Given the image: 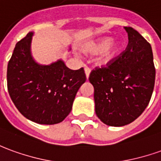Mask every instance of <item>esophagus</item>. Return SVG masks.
<instances>
[{"instance_id": "obj_1", "label": "esophagus", "mask_w": 161, "mask_h": 161, "mask_svg": "<svg viewBox=\"0 0 161 161\" xmlns=\"http://www.w3.org/2000/svg\"><path fill=\"white\" fill-rule=\"evenodd\" d=\"M84 72H85L86 77H87V79H88L89 76H90V72H91V69H90V68H88V67L84 68Z\"/></svg>"}]
</instances>
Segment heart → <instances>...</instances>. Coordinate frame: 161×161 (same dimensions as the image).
Returning <instances> with one entry per match:
<instances>
[{"label":"heart","mask_w":161,"mask_h":161,"mask_svg":"<svg viewBox=\"0 0 161 161\" xmlns=\"http://www.w3.org/2000/svg\"><path fill=\"white\" fill-rule=\"evenodd\" d=\"M122 43L119 41L112 42V37H105L97 39L89 42L84 47V51L88 54L101 53L97 59V65H106L113 61L122 50Z\"/></svg>","instance_id":"1"}]
</instances>
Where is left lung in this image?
I'll return each instance as SVG.
<instances>
[{
	"mask_svg": "<svg viewBox=\"0 0 161 161\" xmlns=\"http://www.w3.org/2000/svg\"><path fill=\"white\" fill-rule=\"evenodd\" d=\"M128 45L106 66L89 77L94 87L95 112L103 123L123 126L139 118L150 102L155 67L150 43L131 27H125Z\"/></svg>",
	"mask_w": 161,
	"mask_h": 161,
	"instance_id": "8db88e82",
	"label": "left lung"
}]
</instances>
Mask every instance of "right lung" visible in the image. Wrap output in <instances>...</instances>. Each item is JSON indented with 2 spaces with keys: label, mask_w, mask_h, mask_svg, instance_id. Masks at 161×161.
Here are the masks:
<instances>
[{
  "label": "right lung",
  "mask_w": 161,
  "mask_h": 161,
  "mask_svg": "<svg viewBox=\"0 0 161 161\" xmlns=\"http://www.w3.org/2000/svg\"><path fill=\"white\" fill-rule=\"evenodd\" d=\"M33 32L19 41L8 64V93L26 119L40 125H55L71 111L77 91L86 80L84 68L66 67L62 60L41 65L30 51Z\"/></svg>",
  "instance_id": "add662e5"
}]
</instances>
